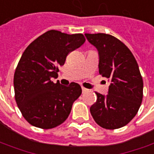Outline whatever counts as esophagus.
<instances>
[{
	"label": "esophagus",
	"instance_id": "esophagus-1",
	"mask_svg": "<svg viewBox=\"0 0 154 154\" xmlns=\"http://www.w3.org/2000/svg\"><path fill=\"white\" fill-rule=\"evenodd\" d=\"M82 93H86V92H88V89L85 88H83V87H82Z\"/></svg>",
	"mask_w": 154,
	"mask_h": 154
}]
</instances>
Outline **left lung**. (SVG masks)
<instances>
[{
    "label": "left lung",
    "instance_id": "obj_1",
    "mask_svg": "<svg viewBox=\"0 0 154 154\" xmlns=\"http://www.w3.org/2000/svg\"><path fill=\"white\" fill-rule=\"evenodd\" d=\"M85 36L99 51V74L110 81L106 96L96 92L91 115L103 128H121L134 118L143 101V81L137 62L117 38L102 33Z\"/></svg>",
    "mask_w": 154,
    "mask_h": 154
}]
</instances>
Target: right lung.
I'll return each mask as SVG.
<instances>
[{
  "label": "right lung",
  "mask_w": 154,
  "mask_h": 154,
  "mask_svg": "<svg viewBox=\"0 0 154 154\" xmlns=\"http://www.w3.org/2000/svg\"><path fill=\"white\" fill-rule=\"evenodd\" d=\"M82 33L67 34L50 30L26 48L15 70V100L23 116L30 125L51 129L69 116L73 102L82 94L80 85L68 87L54 83L59 67L70 52L85 42Z\"/></svg>",
  "instance_id": "add662e5"
}]
</instances>
